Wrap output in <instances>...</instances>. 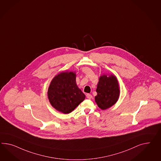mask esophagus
Segmentation results:
<instances>
[{
    "label": "esophagus",
    "mask_w": 161,
    "mask_h": 161,
    "mask_svg": "<svg viewBox=\"0 0 161 161\" xmlns=\"http://www.w3.org/2000/svg\"><path fill=\"white\" fill-rule=\"evenodd\" d=\"M86 97L87 99H91L92 97V96L91 94H89V93H87L86 95Z\"/></svg>",
    "instance_id": "esophagus-1"
}]
</instances>
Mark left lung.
<instances>
[{
	"mask_svg": "<svg viewBox=\"0 0 161 161\" xmlns=\"http://www.w3.org/2000/svg\"><path fill=\"white\" fill-rule=\"evenodd\" d=\"M97 95L95 96V101L102 110H106L114 105L119 99V95L118 81L114 76L103 75L99 78L96 89Z\"/></svg>",
	"mask_w": 161,
	"mask_h": 161,
	"instance_id": "1",
	"label": "left lung"
}]
</instances>
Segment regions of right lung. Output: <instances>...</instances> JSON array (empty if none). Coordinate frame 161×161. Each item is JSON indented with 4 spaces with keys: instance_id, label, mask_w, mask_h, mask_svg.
Segmentation results:
<instances>
[{
    "instance_id": "right-lung-1",
    "label": "right lung",
    "mask_w": 161,
    "mask_h": 161,
    "mask_svg": "<svg viewBox=\"0 0 161 161\" xmlns=\"http://www.w3.org/2000/svg\"><path fill=\"white\" fill-rule=\"evenodd\" d=\"M48 97L55 109L68 114L84 100L85 95L76 85V75L70 72L54 77L48 88Z\"/></svg>"
}]
</instances>
